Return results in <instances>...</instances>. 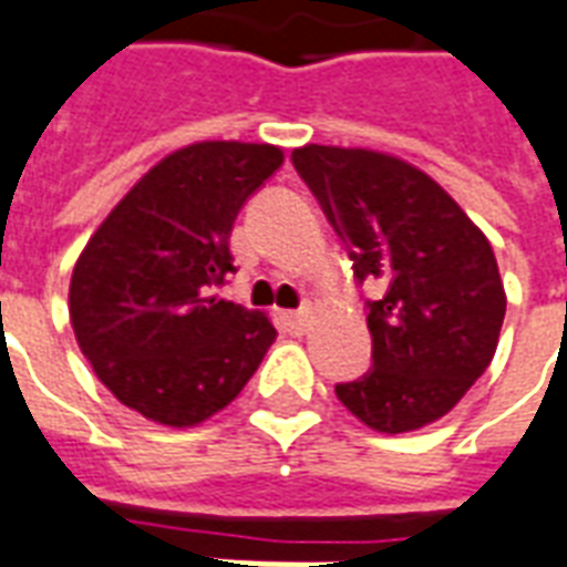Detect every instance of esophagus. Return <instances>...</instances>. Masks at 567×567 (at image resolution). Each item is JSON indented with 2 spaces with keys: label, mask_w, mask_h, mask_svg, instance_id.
Wrapping results in <instances>:
<instances>
[{
  "label": "esophagus",
  "mask_w": 567,
  "mask_h": 567,
  "mask_svg": "<svg viewBox=\"0 0 567 567\" xmlns=\"http://www.w3.org/2000/svg\"><path fill=\"white\" fill-rule=\"evenodd\" d=\"M285 321L295 333H303L306 324H309V309H297V312H285Z\"/></svg>",
  "instance_id": "obj_1"
}]
</instances>
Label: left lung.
<instances>
[{
	"instance_id": "left-lung-1",
	"label": "left lung",
	"mask_w": 567,
	"mask_h": 567,
	"mask_svg": "<svg viewBox=\"0 0 567 567\" xmlns=\"http://www.w3.org/2000/svg\"><path fill=\"white\" fill-rule=\"evenodd\" d=\"M297 174L348 246L367 300L372 367L337 384L369 430L396 435L439 421L496 354L505 288L475 221L433 177L396 155L300 146Z\"/></svg>"
}]
</instances>
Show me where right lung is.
<instances>
[{
    "mask_svg": "<svg viewBox=\"0 0 567 567\" xmlns=\"http://www.w3.org/2000/svg\"><path fill=\"white\" fill-rule=\"evenodd\" d=\"M282 165L270 144L204 141L162 158L92 234L69 288L71 327L116 400L165 426L221 412L276 339L219 300L234 219Z\"/></svg>",
    "mask_w": 567,
    "mask_h": 567,
    "instance_id": "1",
    "label": "right lung"
}]
</instances>
